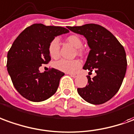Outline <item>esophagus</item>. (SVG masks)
Returning <instances> with one entry per match:
<instances>
[{
	"instance_id": "esophagus-1",
	"label": "esophagus",
	"mask_w": 134,
	"mask_h": 134,
	"mask_svg": "<svg viewBox=\"0 0 134 134\" xmlns=\"http://www.w3.org/2000/svg\"><path fill=\"white\" fill-rule=\"evenodd\" d=\"M69 74L71 76V77H74V78H76V77H77L78 75H79L77 73H69Z\"/></svg>"
}]
</instances>
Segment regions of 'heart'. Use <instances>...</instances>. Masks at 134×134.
Here are the masks:
<instances>
[{
    "instance_id": "1",
    "label": "heart",
    "mask_w": 134,
    "mask_h": 134,
    "mask_svg": "<svg viewBox=\"0 0 134 134\" xmlns=\"http://www.w3.org/2000/svg\"><path fill=\"white\" fill-rule=\"evenodd\" d=\"M69 44H71L73 47L76 49L82 47V42L81 38L76 35H71L66 38ZM59 49H60V43L58 38H55L50 42L49 45V53L52 58H58L59 56ZM81 65V63L77 60H68L65 59H61L54 63V67L59 71L63 72L71 73L75 71Z\"/></svg>"
}]
</instances>
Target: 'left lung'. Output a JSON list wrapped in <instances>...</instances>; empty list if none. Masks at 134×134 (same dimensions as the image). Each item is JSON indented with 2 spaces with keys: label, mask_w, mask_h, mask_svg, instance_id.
Listing matches in <instances>:
<instances>
[{
  "label": "left lung",
  "mask_w": 134,
  "mask_h": 134,
  "mask_svg": "<svg viewBox=\"0 0 134 134\" xmlns=\"http://www.w3.org/2000/svg\"><path fill=\"white\" fill-rule=\"evenodd\" d=\"M67 27L87 39L90 51L83 69L90 72L94 69L96 74L92 79L87 76L88 85L77 88V92L90 104H104L118 93L125 77L127 60L124 47L111 32L99 25Z\"/></svg>",
  "instance_id": "obj_1"
}]
</instances>
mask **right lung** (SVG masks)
<instances>
[{
  "label": "right lung",
  "mask_w": 134,
  "mask_h": 134,
  "mask_svg": "<svg viewBox=\"0 0 134 134\" xmlns=\"http://www.w3.org/2000/svg\"><path fill=\"white\" fill-rule=\"evenodd\" d=\"M65 27L34 24L14 40L7 54V71L13 85L26 99L40 102L56 93L64 73L52 69L40 72L39 67L51 58L49 45L56 36L69 33Z\"/></svg>",
  "instance_id": "right-lung-1"
}]
</instances>
